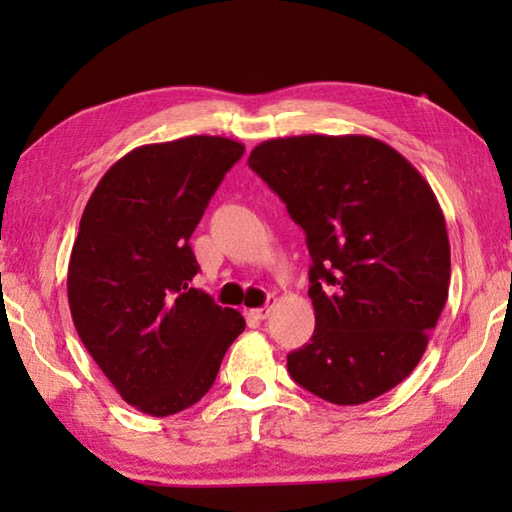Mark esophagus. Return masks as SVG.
Returning <instances> with one entry per match:
<instances>
[{
    "mask_svg": "<svg viewBox=\"0 0 512 512\" xmlns=\"http://www.w3.org/2000/svg\"><path fill=\"white\" fill-rule=\"evenodd\" d=\"M273 305H275V300H271V302H266L264 307H259V309H250L248 314L253 316V318H257V320H266L268 316H271V311H273Z\"/></svg>",
    "mask_w": 512,
    "mask_h": 512,
    "instance_id": "esophagus-1",
    "label": "esophagus"
}]
</instances>
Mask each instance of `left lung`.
I'll return each instance as SVG.
<instances>
[{"label":"left lung","instance_id":"obj_1","mask_svg":"<svg viewBox=\"0 0 512 512\" xmlns=\"http://www.w3.org/2000/svg\"><path fill=\"white\" fill-rule=\"evenodd\" d=\"M307 235L316 329L287 357L296 384L354 406L418 366L449 291L445 216L420 171L366 135L268 140L248 158Z\"/></svg>","mask_w":512,"mask_h":512}]
</instances>
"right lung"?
Listing matches in <instances>:
<instances>
[{"instance_id":"add662e5","label":"right lung","mask_w":512,"mask_h":512,"mask_svg":"<svg viewBox=\"0 0 512 512\" xmlns=\"http://www.w3.org/2000/svg\"><path fill=\"white\" fill-rule=\"evenodd\" d=\"M241 155L244 144L219 135L140 146L106 171L81 216L67 268L74 327L124 402L155 418L201 400L246 327L189 287V237Z\"/></svg>"}]
</instances>
